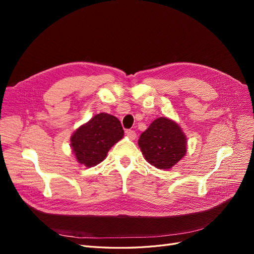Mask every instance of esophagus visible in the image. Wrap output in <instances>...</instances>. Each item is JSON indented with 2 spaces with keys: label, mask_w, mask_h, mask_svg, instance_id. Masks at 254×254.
<instances>
[{
  "label": "esophagus",
  "mask_w": 254,
  "mask_h": 254,
  "mask_svg": "<svg viewBox=\"0 0 254 254\" xmlns=\"http://www.w3.org/2000/svg\"><path fill=\"white\" fill-rule=\"evenodd\" d=\"M126 134H127V136L129 137L130 140H134L135 137H136V133H135V131H134V130H131V129L127 130V131H126Z\"/></svg>",
  "instance_id": "34e87169"
}]
</instances>
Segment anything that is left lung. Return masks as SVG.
I'll list each match as a JSON object with an SVG mask.
<instances>
[{
    "label": "left lung",
    "instance_id": "left-lung-1",
    "mask_svg": "<svg viewBox=\"0 0 254 254\" xmlns=\"http://www.w3.org/2000/svg\"><path fill=\"white\" fill-rule=\"evenodd\" d=\"M139 146L146 161L159 170H168L186 156L187 137L180 126L159 118L141 134Z\"/></svg>",
    "mask_w": 254,
    "mask_h": 254
}]
</instances>
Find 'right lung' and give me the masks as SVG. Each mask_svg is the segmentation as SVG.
Instances as JSON below:
<instances>
[{
	"label": "right lung",
	"instance_id": "right-lung-1",
	"mask_svg": "<svg viewBox=\"0 0 254 254\" xmlns=\"http://www.w3.org/2000/svg\"><path fill=\"white\" fill-rule=\"evenodd\" d=\"M124 136L121 122L108 113H99L71 136V147L80 164L95 166L107 157L112 146Z\"/></svg>",
	"mask_w": 254,
	"mask_h": 254
}]
</instances>
